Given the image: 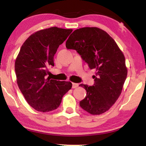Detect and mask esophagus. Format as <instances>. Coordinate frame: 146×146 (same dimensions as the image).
Listing matches in <instances>:
<instances>
[{
  "label": "esophagus",
  "mask_w": 146,
  "mask_h": 146,
  "mask_svg": "<svg viewBox=\"0 0 146 146\" xmlns=\"http://www.w3.org/2000/svg\"><path fill=\"white\" fill-rule=\"evenodd\" d=\"M78 86H79V84H78V83H72V88H73V89L77 88Z\"/></svg>",
  "instance_id": "1"
}]
</instances>
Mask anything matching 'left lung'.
I'll return each instance as SVG.
<instances>
[{"label":"left lung","instance_id":"8db88e82","mask_svg":"<svg viewBox=\"0 0 146 146\" xmlns=\"http://www.w3.org/2000/svg\"><path fill=\"white\" fill-rule=\"evenodd\" d=\"M65 45L67 49L77 51L90 69L96 70L93 86L79 85L87 91L80 106L93 115L106 112L120 95L127 77L122 51L107 33L96 27L75 30Z\"/></svg>","mask_w":146,"mask_h":146}]
</instances>
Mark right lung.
Returning <instances> with one entry per match:
<instances>
[{
	"instance_id": "obj_1",
	"label": "right lung",
	"mask_w": 146,
	"mask_h": 146,
	"mask_svg": "<svg viewBox=\"0 0 146 146\" xmlns=\"http://www.w3.org/2000/svg\"><path fill=\"white\" fill-rule=\"evenodd\" d=\"M71 29L52 27L32 34L20 48L15 61L18 87L28 103L42 112L56 109L72 83L50 79L48 67L54 66L53 57Z\"/></svg>"
}]
</instances>
